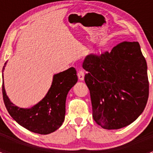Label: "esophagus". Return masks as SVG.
Here are the masks:
<instances>
[{
    "label": "esophagus",
    "mask_w": 153,
    "mask_h": 153,
    "mask_svg": "<svg viewBox=\"0 0 153 153\" xmlns=\"http://www.w3.org/2000/svg\"><path fill=\"white\" fill-rule=\"evenodd\" d=\"M78 79L80 81H84V72L83 70H80L79 72H78Z\"/></svg>",
    "instance_id": "34e87169"
}]
</instances>
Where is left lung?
<instances>
[{"instance_id": "1", "label": "left lung", "mask_w": 153, "mask_h": 153, "mask_svg": "<svg viewBox=\"0 0 153 153\" xmlns=\"http://www.w3.org/2000/svg\"><path fill=\"white\" fill-rule=\"evenodd\" d=\"M83 68L89 89L92 116L106 129L135 121L149 96L147 65L138 42L120 43L110 52L86 56Z\"/></svg>"}]
</instances>
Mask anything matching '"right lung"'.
I'll list each match as a JSON object with an SVG mask.
<instances>
[{"label": "right lung", "mask_w": 153, "mask_h": 153, "mask_svg": "<svg viewBox=\"0 0 153 153\" xmlns=\"http://www.w3.org/2000/svg\"><path fill=\"white\" fill-rule=\"evenodd\" d=\"M5 66L3 68V72ZM74 67L55 74L47 95L31 108L18 107L11 102L3 82V98L7 111L18 124L31 132L41 135L55 132L64 121L66 99L69 91L78 81Z\"/></svg>", "instance_id": "right-lung-1"}]
</instances>
